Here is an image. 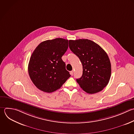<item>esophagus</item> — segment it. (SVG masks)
<instances>
[{
  "label": "esophagus",
  "mask_w": 134,
  "mask_h": 134,
  "mask_svg": "<svg viewBox=\"0 0 134 134\" xmlns=\"http://www.w3.org/2000/svg\"><path fill=\"white\" fill-rule=\"evenodd\" d=\"M73 73H74V71H72L70 72V74L71 75H73Z\"/></svg>",
  "instance_id": "1"
}]
</instances>
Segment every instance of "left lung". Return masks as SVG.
<instances>
[{
    "instance_id": "8db88e82",
    "label": "left lung",
    "mask_w": 134,
    "mask_h": 134,
    "mask_svg": "<svg viewBox=\"0 0 134 134\" xmlns=\"http://www.w3.org/2000/svg\"><path fill=\"white\" fill-rule=\"evenodd\" d=\"M70 50L80 59L83 74L76 82L86 93L101 91L108 84L111 75V64L106 52L97 43L88 39L70 40Z\"/></svg>"
}]
</instances>
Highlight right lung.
<instances>
[{
    "label": "right lung",
    "instance_id": "obj_1",
    "mask_svg": "<svg viewBox=\"0 0 134 134\" xmlns=\"http://www.w3.org/2000/svg\"><path fill=\"white\" fill-rule=\"evenodd\" d=\"M68 48V40L56 38L43 41L35 49L29 62L28 73L38 89L46 93L54 92L70 77L61 58Z\"/></svg>",
    "mask_w": 134,
    "mask_h": 134
}]
</instances>
